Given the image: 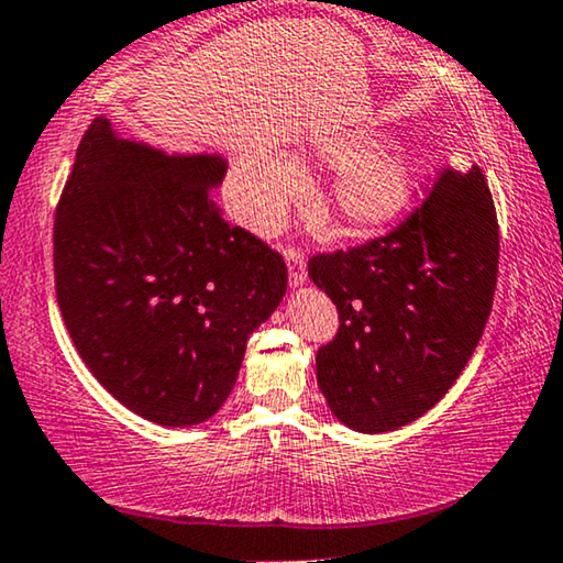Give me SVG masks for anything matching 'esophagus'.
<instances>
[{
    "mask_svg": "<svg viewBox=\"0 0 563 563\" xmlns=\"http://www.w3.org/2000/svg\"><path fill=\"white\" fill-rule=\"evenodd\" d=\"M285 263H288V280L292 288L306 283V255L298 247H285Z\"/></svg>",
    "mask_w": 563,
    "mask_h": 563,
    "instance_id": "1",
    "label": "esophagus"
}]
</instances>
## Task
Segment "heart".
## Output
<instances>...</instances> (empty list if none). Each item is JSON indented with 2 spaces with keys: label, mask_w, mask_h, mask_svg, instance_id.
Instances as JSON below:
<instances>
[{
  "label": "heart",
  "mask_w": 563,
  "mask_h": 563,
  "mask_svg": "<svg viewBox=\"0 0 563 563\" xmlns=\"http://www.w3.org/2000/svg\"><path fill=\"white\" fill-rule=\"evenodd\" d=\"M321 157L339 165L329 194V213L346 232L367 234L390 224L421 186L423 163L406 147L379 145L377 137L350 134L321 145ZM300 184L296 163L275 153H252L232 176L234 211L255 229L283 217Z\"/></svg>",
  "instance_id": "b5f03b06"
}]
</instances>
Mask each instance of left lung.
Returning a JSON list of instances; mask_svg holds the SVG:
<instances>
[{"label":"left lung","mask_w":563,"mask_h":563,"mask_svg":"<svg viewBox=\"0 0 563 563\" xmlns=\"http://www.w3.org/2000/svg\"><path fill=\"white\" fill-rule=\"evenodd\" d=\"M500 229L485 173L443 168L383 236L308 260L339 331L316 354L331 413L362 433L416 421L470 362L493 311Z\"/></svg>","instance_id":"8db88e82"}]
</instances>
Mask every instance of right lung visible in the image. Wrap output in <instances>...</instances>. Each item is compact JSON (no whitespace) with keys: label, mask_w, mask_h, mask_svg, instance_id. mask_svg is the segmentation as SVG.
Returning <instances> with one entry per match:
<instances>
[{"label":"right lung","mask_w":563,"mask_h":563,"mask_svg":"<svg viewBox=\"0 0 563 563\" xmlns=\"http://www.w3.org/2000/svg\"><path fill=\"white\" fill-rule=\"evenodd\" d=\"M213 155H165L97 117L53 227L55 296L91 375L147 421L211 418L288 285L280 252L211 199Z\"/></svg>","instance_id":"add662e5"}]
</instances>
